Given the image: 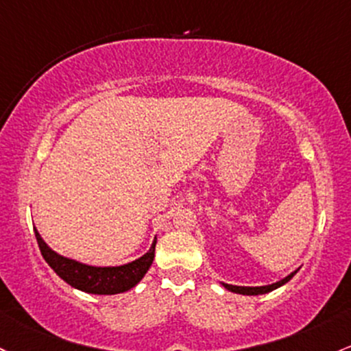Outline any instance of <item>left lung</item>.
<instances>
[{
    "label": "left lung",
    "instance_id": "8db88e82",
    "mask_svg": "<svg viewBox=\"0 0 351 351\" xmlns=\"http://www.w3.org/2000/svg\"><path fill=\"white\" fill-rule=\"evenodd\" d=\"M296 271H298V269L291 271L290 275L285 276V278L280 280V282L271 283V285H265V287H238V285H228V283H221V285L228 291H233V293H238V295H265V293H269V291L276 290V288L283 287L285 283L290 282V280L296 275Z\"/></svg>",
    "mask_w": 351,
    "mask_h": 351
}]
</instances>
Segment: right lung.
<instances>
[{
  "label": "right lung",
  "instance_id": "right-lung-1",
  "mask_svg": "<svg viewBox=\"0 0 351 351\" xmlns=\"http://www.w3.org/2000/svg\"><path fill=\"white\" fill-rule=\"evenodd\" d=\"M34 234H36L41 255L46 263L55 269L56 275L76 290L91 295H118L132 290L141 282L155 258L156 237L148 252L132 263L119 265V267H93V265L82 263V261L56 253L46 245L36 228H34Z\"/></svg>",
  "mask_w": 351,
  "mask_h": 351
}]
</instances>
